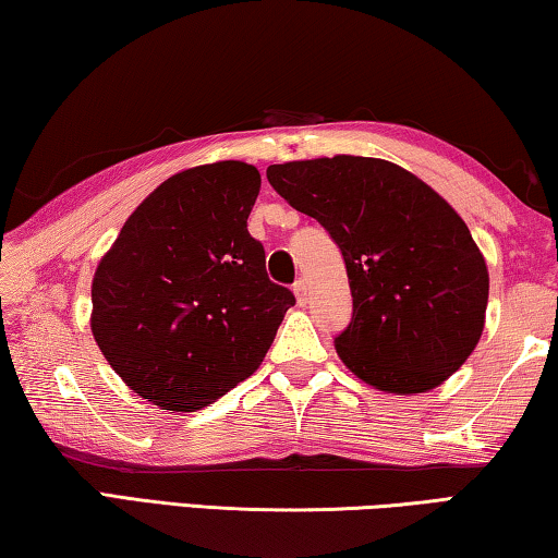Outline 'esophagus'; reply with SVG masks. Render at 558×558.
Returning a JSON list of instances; mask_svg holds the SVG:
<instances>
[{
	"mask_svg": "<svg viewBox=\"0 0 558 558\" xmlns=\"http://www.w3.org/2000/svg\"><path fill=\"white\" fill-rule=\"evenodd\" d=\"M292 292H295V300H298V305H307V300H310V288H307V280L305 278H300L295 286H292Z\"/></svg>",
	"mask_w": 558,
	"mask_h": 558,
	"instance_id": "1",
	"label": "esophagus"
}]
</instances>
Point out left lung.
I'll list each match as a JSON object with an SVG mask.
<instances>
[{"instance_id":"1","label":"left lung","mask_w":558,"mask_h":558,"mask_svg":"<svg viewBox=\"0 0 558 558\" xmlns=\"http://www.w3.org/2000/svg\"><path fill=\"white\" fill-rule=\"evenodd\" d=\"M266 174L342 251L354 315L335 349L347 369L396 396L450 379L483 337L489 295L485 256L460 214L376 157L300 159Z\"/></svg>"}]
</instances>
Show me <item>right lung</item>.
<instances>
[{
    "label": "right lung",
    "mask_w": 558,
    "mask_h": 558,
    "mask_svg": "<svg viewBox=\"0 0 558 558\" xmlns=\"http://www.w3.org/2000/svg\"><path fill=\"white\" fill-rule=\"evenodd\" d=\"M260 172L189 167L128 216L90 286V332L130 391L199 411L258 369L295 295L248 233Z\"/></svg>",
    "instance_id": "1"
}]
</instances>
